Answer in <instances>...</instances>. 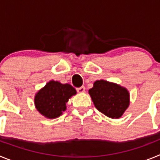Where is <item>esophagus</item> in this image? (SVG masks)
<instances>
[{
	"label": "esophagus",
	"instance_id": "34e87169",
	"mask_svg": "<svg viewBox=\"0 0 160 160\" xmlns=\"http://www.w3.org/2000/svg\"><path fill=\"white\" fill-rule=\"evenodd\" d=\"M76 90H77V91L78 93H84L86 88H85V87H78V88H77Z\"/></svg>",
	"mask_w": 160,
	"mask_h": 160
}]
</instances>
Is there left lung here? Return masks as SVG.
Segmentation results:
<instances>
[{
  "label": "left lung",
  "instance_id": "8db88e82",
  "mask_svg": "<svg viewBox=\"0 0 160 160\" xmlns=\"http://www.w3.org/2000/svg\"><path fill=\"white\" fill-rule=\"evenodd\" d=\"M89 94L96 108L111 118H120L129 106L128 90L105 80L96 81Z\"/></svg>",
  "mask_w": 160,
  "mask_h": 160
}]
</instances>
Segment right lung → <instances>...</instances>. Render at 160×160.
Returning a JSON list of instances; mask_svg holds the SVG:
<instances>
[{
  "label": "right lung",
  "mask_w": 160,
  "mask_h": 160,
  "mask_svg": "<svg viewBox=\"0 0 160 160\" xmlns=\"http://www.w3.org/2000/svg\"><path fill=\"white\" fill-rule=\"evenodd\" d=\"M75 94L76 90L71 85L50 81L37 93L35 106L37 110L46 118H57L66 111V102Z\"/></svg>",
  "instance_id": "obj_1"
}]
</instances>
